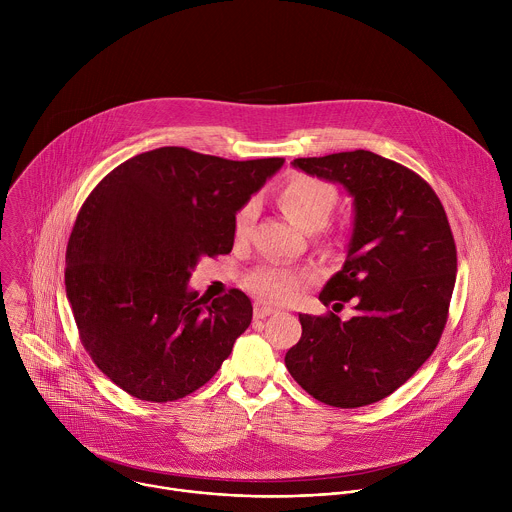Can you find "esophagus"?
<instances>
[{
    "label": "esophagus",
    "mask_w": 512,
    "mask_h": 512,
    "mask_svg": "<svg viewBox=\"0 0 512 512\" xmlns=\"http://www.w3.org/2000/svg\"><path fill=\"white\" fill-rule=\"evenodd\" d=\"M271 314H275V308H271V306L255 304V308H253V316H255L257 320H263V318H267V316H271Z\"/></svg>",
    "instance_id": "obj_1"
}]
</instances>
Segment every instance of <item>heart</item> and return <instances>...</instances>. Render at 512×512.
<instances>
[{"label": "heart", "mask_w": 512, "mask_h": 512, "mask_svg": "<svg viewBox=\"0 0 512 512\" xmlns=\"http://www.w3.org/2000/svg\"><path fill=\"white\" fill-rule=\"evenodd\" d=\"M279 206L300 229L314 233L326 227L336 206V190L318 178L296 176L287 180L277 192ZM257 216V202H245L235 214V237L247 239ZM306 283V275L283 263H267L251 271L245 279L251 294L269 304L291 302Z\"/></svg>", "instance_id": "obj_1"}]
</instances>
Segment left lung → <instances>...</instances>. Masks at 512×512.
<instances>
[{
  "label": "left lung",
  "mask_w": 512,
  "mask_h": 512,
  "mask_svg": "<svg viewBox=\"0 0 512 512\" xmlns=\"http://www.w3.org/2000/svg\"><path fill=\"white\" fill-rule=\"evenodd\" d=\"M291 166L352 196L346 259L320 302L354 300V316L300 314L302 338L285 367L326 405L377 403L415 375L444 332L458 271L446 210L423 178L367 150Z\"/></svg>",
  "instance_id": "1"
}]
</instances>
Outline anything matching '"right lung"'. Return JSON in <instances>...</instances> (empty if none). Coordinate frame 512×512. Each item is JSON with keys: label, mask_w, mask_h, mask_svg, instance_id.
<instances>
[{"label": "right lung", "mask_w": 512, "mask_h": 512, "mask_svg": "<svg viewBox=\"0 0 512 512\" xmlns=\"http://www.w3.org/2000/svg\"><path fill=\"white\" fill-rule=\"evenodd\" d=\"M283 162L158 148L117 166L85 200L66 247V298L93 362L131 397L194 393L249 328L243 291L210 302L188 281L200 257L231 253L237 210Z\"/></svg>", "instance_id": "right-lung-1"}]
</instances>
